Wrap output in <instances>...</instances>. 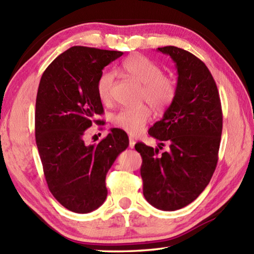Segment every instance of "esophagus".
<instances>
[{"label": "esophagus", "instance_id": "esophagus-1", "mask_svg": "<svg viewBox=\"0 0 254 254\" xmlns=\"http://www.w3.org/2000/svg\"><path fill=\"white\" fill-rule=\"evenodd\" d=\"M128 141H130V143H128V146H130V148H134V145H135V141H134L133 137H128Z\"/></svg>", "mask_w": 254, "mask_h": 254}]
</instances>
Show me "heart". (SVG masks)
<instances>
[{"label": "heart", "mask_w": 254, "mask_h": 254, "mask_svg": "<svg viewBox=\"0 0 254 254\" xmlns=\"http://www.w3.org/2000/svg\"><path fill=\"white\" fill-rule=\"evenodd\" d=\"M119 69L135 82L142 84V99L147 100L156 110H164L174 101L177 94L175 79L164 75L161 68L148 58L141 55H132L123 60ZM113 75L110 72L102 73L96 84L98 98L104 104L111 99V86ZM152 118L148 106L123 108L113 116L112 122L121 130L130 134H137Z\"/></svg>", "instance_id": "obj_1"}]
</instances>
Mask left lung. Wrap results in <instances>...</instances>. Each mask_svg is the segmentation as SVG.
<instances>
[{"mask_svg":"<svg viewBox=\"0 0 254 254\" xmlns=\"http://www.w3.org/2000/svg\"><path fill=\"white\" fill-rule=\"evenodd\" d=\"M176 63L177 94L161 120L148 134L159 142L153 148L137 143L146 201L161 210H176L193 202L210 181L218 160L223 113L216 83L207 66L177 47L158 48ZM166 144L169 149L161 153Z\"/></svg>","mask_w":254,"mask_h":254,"instance_id":"obj_1","label":"left lung"}]
</instances>
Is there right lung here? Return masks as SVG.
I'll return each instance as SVG.
<instances>
[{
	"label": "right lung",
	"instance_id": "right-lung-1",
	"mask_svg": "<svg viewBox=\"0 0 254 254\" xmlns=\"http://www.w3.org/2000/svg\"><path fill=\"white\" fill-rule=\"evenodd\" d=\"M123 55L72 47L55 59L38 88L35 133L46 181L58 202L74 213H90L107 197L106 176L128 146L127 133L111 128L99 143H85L86 130L104 108L96 91L102 69Z\"/></svg>",
	"mask_w": 254,
	"mask_h": 254
}]
</instances>
